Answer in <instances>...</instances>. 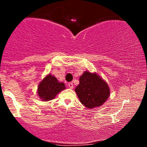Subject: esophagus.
<instances>
[{"mask_svg": "<svg viewBox=\"0 0 147 147\" xmlns=\"http://www.w3.org/2000/svg\"><path fill=\"white\" fill-rule=\"evenodd\" d=\"M68 86L70 88L72 89V88H73V84H72V83H68Z\"/></svg>", "mask_w": 147, "mask_h": 147, "instance_id": "esophagus-1", "label": "esophagus"}]
</instances>
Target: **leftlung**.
I'll return each mask as SVG.
<instances>
[{"instance_id": "1", "label": "left lung", "mask_w": 147, "mask_h": 147, "mask_svg": "<svg viewBox=\"0 0 147 147\" xmlns=\"http://www.w3.org/2000/svg\"><path fill=\"white\" fill-rule=\"evenodd\" d=\"M75 92L81 103L88 109L102 106L110 95L108 84L97 74L86 71L79 78Z\"/></svg>"}]
</instances>
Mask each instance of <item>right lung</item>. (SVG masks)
Listing matches in <instances>:
<instances>
[{
  "mask_svg": "<svg viewBox=\"0 0 147 147\" xmlns=\"http://www.w3.org/2000/svg\"><path fill=\"white\" fill-rule=\"evenodd\" d=\"M65 88L63 82L59 83L57 78L51 75H47L38 86V97L43 101L53 99L61 91Z\"/></svg>",
  "mask_w": 147,
  "mask_h": 147,
  "instance_id": "add662e5",
  "label": "right lung"
}]
</instances>
